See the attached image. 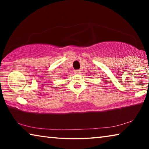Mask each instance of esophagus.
I'll return each instance as SVG.
<instances>
[{
  "mask_svg": "<svg viewBox=\"0 0 149 149\" xmlns=\"http://www.w3.org/2000/svg\"><path fill=\"white\" fill-rule=\"evenodd\" d=\"M74 73L75 74H79L81 73V70H75L74 71Z\"/></svg>",
  "mask_w": 149,
  "mask_h": 149,
  "instance_id": "obj_1",
  "label": "esophagus"
}]
</instances>
